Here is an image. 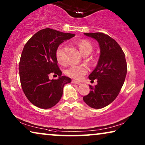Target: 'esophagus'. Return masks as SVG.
I'll return each instance as SVG.
<instances>
[{
	"mask_svg": "<svg viewBox=\"0 0 145 145\" xmlns=\"http://www.w3.org/2000/svg\"><path fill=\"white\" fill-rule=\"evenodd\" d=\"M72 82L73 83V84H81L80 82H78V81L75 80H72Z\"/></svg>",
	"mask_w": 145,
	"mask_h": 145,
	"instance_id": "obj_1",
	"label": "esophagus"
}]
</instances>
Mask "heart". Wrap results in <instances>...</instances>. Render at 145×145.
<instances>
[{"mask_svg": "<svg viewBox=\"0 0 145 145\" xmlns=\"http://www.w3.org/2000/svg\"><path fill=\"white\" fill-rule=\"evenodd\" d=\"M77 45L80 50V53L84 55H88L93 51V47L89 41L82 39V40L78 41L77 42ZM55 56L59 63L60 64H64L65 60L63 58V47L62 45H59L57 47L56 53H55ZM92 61H94V59H92ZM88 68L85 65H72L69 67L68 69L65 71V74L71 78L79 80L82 78L83 75L86 74Z\"/></svg>", "mask_w": 145, "mask_h": 145, "instance_id": "heart-1", "label": "heart"}]
</instances>
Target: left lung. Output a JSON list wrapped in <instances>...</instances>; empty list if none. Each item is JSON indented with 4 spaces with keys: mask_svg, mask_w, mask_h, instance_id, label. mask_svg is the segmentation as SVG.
Here are the masks:
<instances>
[{
    "mask_svg": "<svg viewBox=\"0 0 145 145\" xmlns=\"http://www.w3.org/2000/svg\"><path fill=\"white\" fill-rule=\"evenodd\" d=\"M98 41L100 56L98 65L89 75L90 80L97 79L95 86L89 85L90 93L83 97L91 108L100 109L111 104L118 96L123 85L127 66L125 53L117 41L104 33H84Z\"/></svg>",
    "mask_w": 145,
    "mask_h": 145,
    "instance_id": "obj_1",
    "label": "left lung"
}]
</instances>
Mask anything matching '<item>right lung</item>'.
I'll use <instances>...</instances> for the list:
<instances>
[{"instance_id": "obj_1", "label": "right lung", "mask_w": 145, "mask_h": 145, "mask_svg": "<svg viewBox=\"0 0 145 145\" xmlns=\"http://www.w3.org/2000/svg\"><path fill=\"white\" fill-rule=\"evenodd\" d=\"M74 34L50 28L35 33L24 47L19 63L20 79L23 92L28 100L41 109H49L61 100L65 84L71 82L61 76L55 53L59 45ZM53 74L58 79L50 80Z\"/></svg>"}]
</instances>
